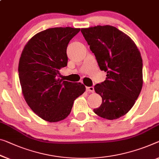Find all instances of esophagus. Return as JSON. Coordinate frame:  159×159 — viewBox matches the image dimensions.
<instances>
[{"label":"esophagus","instance_id":"1","mask_svg":"<svg viewBox=\"0 0 159 159\" xmlns=\"http://www.w3.org/2000/svg\"><path fill=\"white\" fill-rule=\"evenodd\" d=\"M87 91L89 92H94V87H87Z\"/></svg>","mask_w":159,"mask_h":159}]
</instances>
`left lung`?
<instances>
[{
  "mask_svg": "<svg viewBox=\"0 0 159 159\" xmlns=\"http://www.w3.org/2000/svg\"><path fill=\"white\" fill-rule=\"evenodd\" d=\"M81 32L94 53L106 80L94 86L102 98L94 112L113 120L127 113L137 99L143 85V63L134 41L111 25L82 28Z\"/></svg>",
  "mask_w": 159,
  "mask_h": 159,
  "instance_id": "left-lung-1",
  "label": "left lung"
}]
</instances>
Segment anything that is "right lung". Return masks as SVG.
<instances>
[{
  "label": "right lung",
  "instance_id": "obj_1",
  "mask_svg": "<svg viewBox=\"0 0 159 159\" xmlns=\"http://www.w3.org/2000/svg\"><path fill=\"white\" fill-rule=\"evenodd\" d=\"M80 30L70 27L47 29L34 35L22 52L18 65L22 92L34 113L45 121L65 119L86 89L82 83L59 78V70L67 65L68 43Z\"/></svg>",
  "mask_w": 159,
  "mask_h": 159
}]
</instances>
